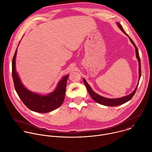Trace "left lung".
Returning <instances> with one entry per match:
<instances>
[{
    "label": "left lung",
    "mask_w": 152,
    "mask_h": 152,
    "mask_svg": "<svg viewBox=\"0 0 152 152\" xmlns=\"http://www.w3.org/2000/svg\"><path fill=\"white\" fill-rule=\"evenodd\" d=\"M118 27L122 30V31L125 34L129 39L131 42L133 44L134 48H135V54H136V58L138 61V66H139V70H138V75H139V77H138V83H137V85L136 86L135 89L129 95H126V96H122L121 98H106V97H104L103 96H101L99 95V94H96L95 92H94L93 91V89L91 88V87L89 86V85L86 82V80L85 79H83V82L85 85V86L86 87V89L89 94V95H91V96L92 97V98L95 101V102H96L98 104H100L102 105H104V106H119V105H121V104H123L128 102H129V101L133 97V96L134 95L135 92H136V90L137 89V87H138V83H139V81H140V77H141V63H140V56H139V53H138V50L136 46V45H135V43H134V42L132 41V40L131 39V37L125 33V31H124V30L123 29L122 27L121 26V25L119 23H116Z\"/></svg>",
    "instance_id": "left-lung-1"
}]
</instances>
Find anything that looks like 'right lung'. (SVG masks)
Instances as JSON below:
<instances>
[{
	"instance_id": "1",
	"label": "right lung",
	"mask_w": 152,
	"mask_h": 152,
	"mask_svg": "<svg viewBox=\"0 0 152 152\" xmlns=\"http://www.w3.org/2000/svg\"><path fill=\"white\" fill-rule=\"evenodd\" d=\"M17 53V48L12 59V74L15 91L23 103L30 110L37 113H48L58 108L64 100L67 80L69 75L62 77L52 92L46 95L33 92L24 86L16 71Z\"/></svg>"
}]
</instances>
